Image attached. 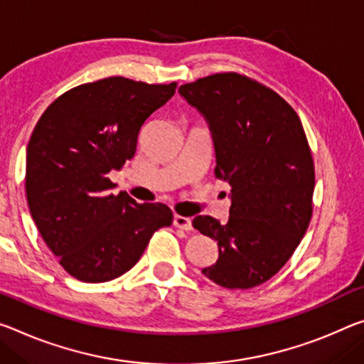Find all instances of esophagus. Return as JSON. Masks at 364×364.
I'll list each match as a JSON object with an SVG mask.
<instances>
[{
  "label": "esophagus",
  "instance_id": "esophagus-1",
  "mask_svg": "<svg viewBox=\"0 0 364 364\" xmlns=\"http://www.w3.org/2000/svg\"><path fill=\"white\" fill-rule=\"evenodd\" d=\"M173 225H175L176 228L184 230V232H188V230H193V220L189 217L175 215V218H173Z\"/></svg>",
  "mask_w": 364,
  "mask_h": 364
}]
</instances>
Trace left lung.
<instances>
[{
	"label": "left lung",
	"instance_id": "1",
	"mask_svg": "<svg viewBox=\"0 0 364 364\" xmlns=\"http://www.w3.org/2000/svg\"><path fill=\"white\" fill-rule=\"evenodd\" d=\"M180 94L209 121L213 175L232 188L228 222L198 215L193 227L217 241L203 274L225 288H252L284 267L313 215L314 161L290 103L238 73L183 84Z\"/></svg>",
	"mask_w": 364,
	"mask_h": 364
}]
</instances>
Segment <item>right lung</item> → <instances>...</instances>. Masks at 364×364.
<instances>
[{
  "label": "right lung",
  "mask_w": 364,
  "mask_h": 364,
  "mask_svg": "<svg viewBox=\"0 0 364 364\" xmlns=\"http://www.w3.org/2000/svg\"><path fill=\"white\" fill-rule=\"evenodd\" d=\"M175 90L176 82L105 77L69 89L37 121L27 146V204L74 279H117L134 267L159 228L171 225L168 205L109 193L108 173L134 157L142 124Z\"/></svg>",
  "instance_id": "1"
}]
</instances>
